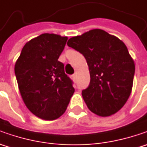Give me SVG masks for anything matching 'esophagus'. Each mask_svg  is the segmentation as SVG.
Wrapping results in <instances>:
<instances>
[{
  "mask_svg": "<svg viewBox=\"0 0 147 147\" xmlns=\"http://www.w3.org/2000/svg\"><path fill=\"white\" fill-rule=\"evenodd\" d=\"M71 78L75 82V81H76V74H73V75L71 76Z\"/></svg>",
  "mask_w": 147,
  "mask_h": 147,
  "instance_id": "obj_1",
  "label": "esophagus"
}]
</instances>
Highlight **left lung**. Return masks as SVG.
<instances>
[{
  "mask_svg": "<svg viewBox=\"0 0 147 147\" xmlns=\"http://www.w3.org/2000/svg\"><path fill=\"white\" fill-rule=\"evenodd\" d=\"M67 45L82 54L90 72V84L82 91L88 109L101 117L118 112L133 88L135 65L125 44L101 29L71 37Z\"/></svg>",
  "mask_w": 147,
  "mask_h": 147,
  "instance_id": "1",
  "label": "left lung"
}]
</instances>
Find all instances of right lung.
Masks as SVG:
<instances>
[{"mask_svg":"<svg viewBox=\"0 0 147 147\" xmlns=\"http://www.w3.org/2000/svg\"><path fill=\"white\" fill-rule=\"evenodd\" d=\"M67 37L43 33L22 49L14 66L21 96L34 115L54 120L62 115L74 95L73 81L58 60Z\"/></svg>","mask_w":147,"mask_h":147,"instance_id":"right-lung-1","label":"right lung"}]
</instances>
